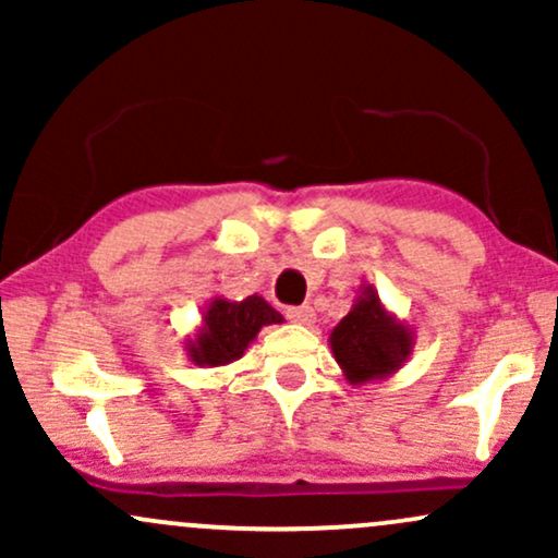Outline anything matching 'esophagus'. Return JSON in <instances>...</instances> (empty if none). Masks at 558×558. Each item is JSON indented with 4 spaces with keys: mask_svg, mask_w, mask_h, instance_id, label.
Here are the masks:
<instances>
[{
    "mask_svg": "<svg viewBox=\"0 0 558 558\" xmlns=\"http://www.w3.org/2000/svg\"><path fill=\"white\" fill-rule=\"evenodd\" d=\"M286 317L291 319V323H296V325H312L315 323V310H312V306H291V310L286 312Z\"/></svg>",
    "mask_w": 558,
    "mask_h": 558,
    "instance_id": "34e87169",
    "label": "esophagus"
}]
</instances>
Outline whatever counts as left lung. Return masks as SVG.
<instances>
[{
    "label": "left lung",
    "instance_id": "obj_1",
    "mask_svg": "<svg viewBox=\"0 0 558 558\" xmlns=\"http://www.w3.org/2000/svg\"><path fill=\"white\" fill-rule=\"evenodd\" d=\"M330 351L351 386L388 380L412 356L414 330L386 310L375 286H360L354 304L330 330Z\"/></svg>",
    "mask_w": 558,
    "mask_h": 558
}]
</instances>
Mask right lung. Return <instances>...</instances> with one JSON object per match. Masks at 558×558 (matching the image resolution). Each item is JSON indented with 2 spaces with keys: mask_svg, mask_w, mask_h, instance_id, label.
I'll return each mask as SVG.
<instances>
[{
  "mask_svg": "<svg viewBox=\"0 0 558 558\" xmlns=\"http://www.w3.org/2000/svg\"><path fill=\"white\" fill-rule=\"evenodd\" d=\"M280 323H283V315L275 312L257 293L241 301L215 296L204 306L202 325L183 345L185 356L196 367H226L241 360L243 351L257 341L265 325Z\"/></svg>",
  "mask_w": 558,
  "mask_h": 558,
  "instance_id": "obj_1",
  "label": "right lung"
}]
</instances>
